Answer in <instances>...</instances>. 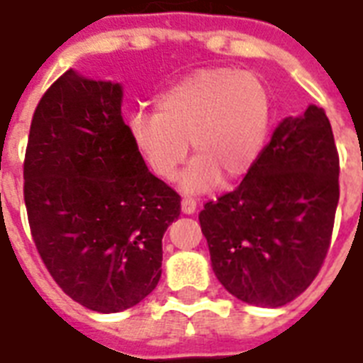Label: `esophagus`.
<instances>
[{
    "label": "esophagus",
    "mask_w": 363,
    "mask_h": 363,
    "mask_svg": "<svg viewBox=\"0 0 363 363\" xmlns=\"http://www.w3.org/2000/svg\"><path fill=\"white\" fill-rule=\"evenodd\" d=\"M195 210H196L195 199H191V196H185V199H182V212H184V213H195Z\"/></svg>",
    "instance_id": "1"
}]
</instances>
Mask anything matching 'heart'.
<instances>
[{
    "label": "heart",
    "instance_id": "1",
    "mask_svg": "<svg viewBox=\"0 0 363 363\" xmlns=\"http://www.w3.org/2000/svg\"><path fill=\"white\" fill-rule=\"evenodd\" d=\"M271 128V96L254 74L231 67L201 69L157 98L155 113L130 119V138L150 170L172 179L187 151L195 159L182 176L189 193L235 182L252 170Z\"/></svg>",
    "mask_w": 363,
    "mask_h": 363
}]
</instances>
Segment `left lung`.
Returning <instances> with one entry per match:
<instances>
[{
	"instance_id": "obj_1",
	"label": "left lung",
	"mask_w": 363,
	"mask_h": 363,
	"mask_svg": "<svg viewBox=\"0 0 363 363\" xmlns=\"http://www.w3.org/2000/svg\"><path fill=\"white\" fill-rule=\"evenodd\" d=\"M339 153L325 111L286 117L238 187L199 213L216 277L255 307H282L313 284L331 244Z\"/></svg>"
}]
</instances>
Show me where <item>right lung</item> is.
Here are the masks:
<instances>
[{
  "mask_svg": "<svg viewBox=\"0 0 363 363\" xmlns=\"http://www.w3.org/2000/svg\"><path fill=\"white\" fill-rule=\"evenodd\" d=\"M123 91L67 69L33 111L24 202L62 291L96 313L130 308L161 278L162 235L182 196L155 178L121 115Z\"/></svg>",
  "mask_w": 363,
  "mask_h": 363,
  "instance_id": "1",
  "label": "right lung"
}]
</instances>
